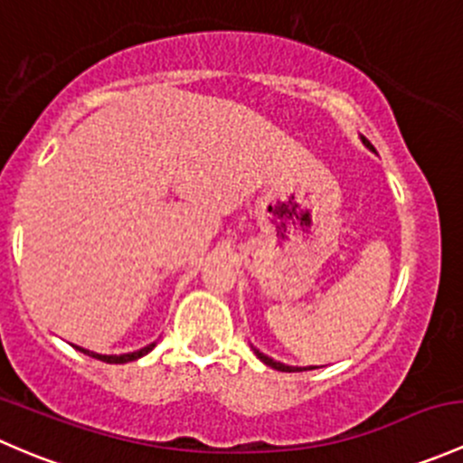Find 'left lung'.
I'll return each mask as SVG.
<instances>
[{"mask_svg":"<svg viewBox=\"0 0 463 463\" xmlns=\"http://www.w3.org/2000/svg\"><path fill=\"white\" fill-rule=\"evenodd\" d=\"M363 141H365L367 147H372V143L367 141V138H363ZM372 149H374V147H372ZM255 356H258L260 361L264 363V365L273 367V370H278V372H307V370H316V367H288V365H284V363H278V361H273V358L264 356V354L258 352V349H255Z\"/></svg>","mask_w":463,"mask_h":463,"instance_id":"obj_1","label":"left lung"}]
</instances>
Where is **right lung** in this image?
<instances>
[{
    "mask_svg": "<svg viewBox=\"0 0 463 463\" xmlns=\"http://www.w3.org/2000/svg\"><path fill=\"white\" fill-rule=\"evenodd\" d=\"M154 345H156V343L147 345V347L138 349V352L120 354V356H102V354H93V352H89V349H82V347H76V349H80L82 354H87V356H91V358H98V361H102V363H129V361H137V358L145 356V354H147V352H152Z\"/></svg>",
    "mask_w": 463,
    "mask_h": 463,
    "instance_id": "add662e5",
    "label": "right lung"
}]
</instances>
